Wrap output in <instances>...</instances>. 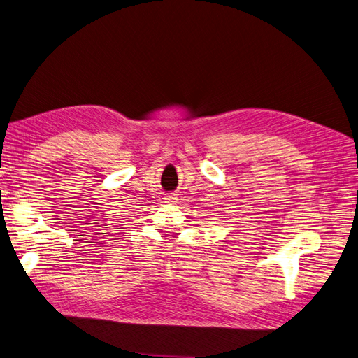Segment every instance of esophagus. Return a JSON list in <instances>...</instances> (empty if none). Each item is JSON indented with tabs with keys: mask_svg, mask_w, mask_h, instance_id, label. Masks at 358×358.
<instances>
[{
	"mask_svg": "<svg viewBox=\"0 0 358 358\" xmlns=\"http://www.w3.org/2000/svg\"><path fill=\"white\" fill-rule=\"evenodd\" d=\"M164 199H165V203H176V200H177L176 194H166Z\"/></svg>",
	"mask_w": 358,
	"mask_h": 358,
	"instance_id": "obj_1",
	"label": "esophagus"
}]
</instances>
